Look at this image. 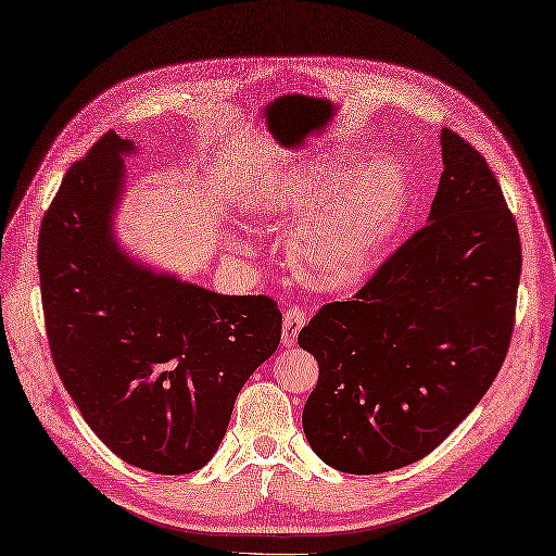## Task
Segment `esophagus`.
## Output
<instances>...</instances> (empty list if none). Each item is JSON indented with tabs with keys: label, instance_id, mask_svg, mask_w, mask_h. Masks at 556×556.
<instances>
[{
	"label": "esophagus",
	"instance_id": "1",
	"mask_svg": "<svg viewBox=\"0 0 556 556\" xmlns=\"http://www.w3.org/2000/svg\"><path fill=\"white\" fill-rule=\"evenodd\" d=\"M305 321H308V313H305L303 305H290V308L285 311V317H282V344L285 348H292V344L296 342V336L305 327Z\"/></svg>",
	"mask_w": 556,
	"mask_h": 556
}]
</instances>
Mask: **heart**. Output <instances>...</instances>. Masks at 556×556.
Listing matches in <instances>:
<instances>
[{"mask_svg": "<svg viewBox=\"0 0 556 556\" xmlns=\"http://www.w3.org/2000/svg\"><path fill=\"white\" fill-rule=\"evenodd\" d=\"M407 177L379 159L344 175L336 163L285 169L257 200L260 216L305 223L296 229L290 260L294 274L324 290H342L366 278L407 206Z\"/></svg>", "mask_w": 556, "mask_h": 556, "instance_id": "1", "label": "heart"}]
</instances>
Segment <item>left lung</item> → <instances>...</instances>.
<instances>
[{
  "instance_id": "1",
  "label": "left lung",
  "mask_w": 556,
  "mask_h": 556,
  "mask_svg": "<svg viewBox=\"0 0 556 556\" xmlns=\"http://www.w3.org/2000/svg\"><path fill=\"white\" fill-rule=\"evenodd\" d=\"M430 223L350 301L321 305L299 344L319 379L303 432L324 463L384 473L432 453L500 375L522 271L518 223L490 165L442 130Z\"/></svg>"
}]
</instances>
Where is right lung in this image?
Here are the masks:
<instances>
[{
	"label": "right lung",
	"mask_w": 556,
	"mask_h": 556,
	"mask_svg": "<svg viewBox=\"0 0 556 556\" xmlns=\"http://www.w3.org/2000/svg\"><path fill=\"white\" fill-rule=\"evenodd\" d=\"M128 140L108 132L75 161L38 235L50 354L87 426L124 463L202 469L241 387L280 342L271 296H223L132 264L112 241Z\"/></svg>",
	"instance_id": "1"
}]
</instances>
